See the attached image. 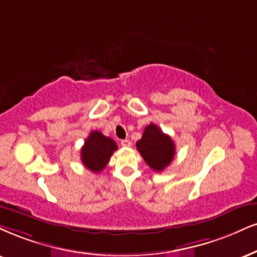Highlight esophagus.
<instances>
[{
    "label": "esophagus",
    "mask_w": 257,
    "mask_h": 257,
    "mask_svg": "<svg viewBox=\"0 0 257 257\" xmlns=\"http://www.w3.org/2000/svg\"><path fill=\"white\" fill-rule=\"evenodd\" d=\"M120 144H121V147H123V148L131 147V142H130L128 139H122V141L120 142Z\"/></svg>",
    "instance_id": "34e87169"
}]
</instances>
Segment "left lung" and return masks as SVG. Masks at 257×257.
Masks as SVG:
<instances>
[{"instance_id": "left-lung-1", "label": "left lung", "mask_w": 257, "mask_h": 257, "mask_svg": "<svg viewBox=\"0 0 257 257\" xmlns=\"http://www.w3.org/2000/svg\"><path fill=\"white\" fill-rule=\"evenodd\" d=\"M137 150L151 169L162 172L172 163L175 156V144L169 136L155 123L145 127L143 136L137 142Z\"/></svg>"}]
</instances>
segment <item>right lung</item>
I'll use <instances>...</instances> for the list:
<instances>
[{
  "instance_id": "1",
  "label": "right lung",
  "mask_w": 257,
  "mask_h": 257,
  "mask_svg": "<svg viewBox=\"0 0 257 257\" xmlns=\"http://www.w3.org/2000/svg\"><path fill=\"white\" fill-rule=\"evenodd\" d=\"M116 149L118 147L112 138L106 137L99 131L90 132L81 149L82 163L93 173L102 172Z\"/></svg>"
}]
</instances>
